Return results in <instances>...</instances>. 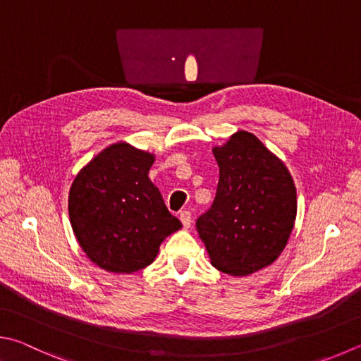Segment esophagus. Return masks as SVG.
<instances>
[{
	"label": "esophagus",
	"instance_id": "34e87169",
	"mask_svg": "<svg viewBox=\"0 0 361 361\" xmlns=\"http://www.w3.org/2000/svg\"><path fill=\"white\" fill-rule=\"evenodd\" d=\"M180 221H181V224H183V227L185 228H189L191 227V224H192V216H191V213L189 212H181L180 213Z\"/></svg>",
	"mask_w": 361,
	"mask_h": 361
}]
</instances>
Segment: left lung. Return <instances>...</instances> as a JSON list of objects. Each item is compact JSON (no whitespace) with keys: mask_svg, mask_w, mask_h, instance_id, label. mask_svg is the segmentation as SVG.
Here are the masks:
<instances>
[{"mask_svg":"<svg viewBox=\"0 0 361 361\" xmlns=\"http://www.w3.org/2000/svg\"><path fill=\"white\" fill-rule=\"evenodd\" d=\"M213 154L218 189L195 226L214 268L247 276L273 264L286 247L297 216V189L284 162L246 130L214 147Z\"/></svg>","mask_w":361,"mask_h":361,"instance_id":"1","label":"left lung"}]
</instances>
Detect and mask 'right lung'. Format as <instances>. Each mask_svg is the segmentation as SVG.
Masks as SVG:
<instances>
[{"label": "right lung", "instance_id": "add662e5", "mask_svg": "<svg viewBox=\"0 0 361 361\" xmlns=\"http://www.w3.org/2000/svg\"><path fill=\"white\" fill-rule=\"evenodd\" d=\"M154 154L118 142L91 159L69 191V219L78 245L102 270L134 273L158 255L181 227L148 178Z\"/></svg>", "mask_w": 361, "mask_h": 361}]
</instances>
